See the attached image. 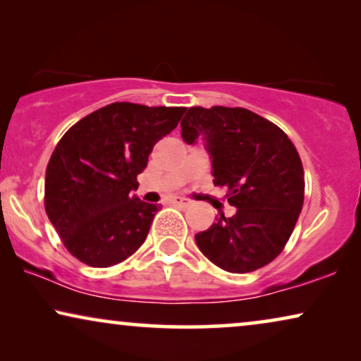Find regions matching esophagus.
<instances>
[{"label":"esophagus","instance_id":"obj_1","mask_svg":"<svg viewBox=\"0 0 361 361\" xmlns=\"http://www.w3.org/2000/svg\"><path fill=\"white\" fill-rule=\"evenodd\" d=\"M172 204L180 205V207H190L192 205V200L190 199H184V197H174V199H172Z\"/></svg>","mask_w":361,"mask_h":361}]
</instances>
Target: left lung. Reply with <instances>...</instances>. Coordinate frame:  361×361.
<instances>
[{
  "instance_id": "left-lung-1",
  "label": "left lung",
  "mask_w": 361,
  "mask_h": 361,
  "mask_svg": "<svg viewBox=\"0 0 361 361\" xmlns=\"http://www.w3.org/2000/svg\"><path fill=\"white\" fill-rule=\"evenodd\" d=\"M182 137L200 135L214 166V184L226 189L236 214L224 212L195 235L199 250L228 273H251L281 255L304 204L299 152L274 123L246 108L192 106L180 123Z\"/></svg>"
}]
</instances>
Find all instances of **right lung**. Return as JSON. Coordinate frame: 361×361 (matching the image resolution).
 Returning <instances> with one entry per match:
<instances>
[{
    "mask_svg": "<svg viewBox=\"0 0 361 361\" xmlns=\"http://www.w3.org/2000/svg\"><path fill=\"white\" fill-rule=\"evenodd\" d=\"M184 106L116 102L77 121L57 142L46 169L44 207L68 253L110 268L145 243L161 205L137 199V174Z\"/></svg>",
    "mask_w": 361,
    "mask_h": 361,
    "instance_id": "1",
    "label": "right lung"
}]
</instances>
